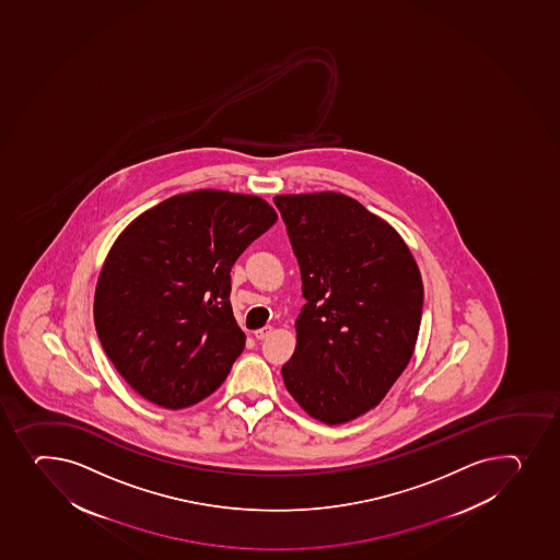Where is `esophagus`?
Wrapping results in <instances>:
<instances>
[{
  "instance_id": "34e87169",
  "label": "esophagus",
  "mask_w": 560,
  "mask_h": 560,
  "mask_svg": "<svg viewBox=\"0 0 560 560\" xmlns=\"http://www.w3.org/2000/svg\"><path fill=\"white\" fill-rule=\"evenodd\" d=\"M271 332H273V327L266 325V327H262V329L255 330V338H257V340H266V338H268Z\"/></svg>"
}]
</instances>
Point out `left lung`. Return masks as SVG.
Instances as JSON below:
<instances>
[{
    "label": "left lung",
    "mask_w": 560,
    "mask_h": 560,
    "mask_svg": "<svg viewBox=\"0 0 560 560\" xmlns=\"http://www.w3.org/2000/svg\"><path fill=\"white\" fill-rule=\"evenodd\" d=\"M306 303L283 381L301 408L343 424L375 408L402 375L421 327V271L402 236L341 192L273 198Z\"/></svg>",
    "instance_id": "left-lung-1"
}]
</instances>
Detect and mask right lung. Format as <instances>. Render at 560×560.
Segmentation results:
<instances>
[{
  "label": "right lung",
  "instance_id": "right-lung-1",
  "mask_svg": "<svg viewBox=\"0 0 560 560\" xmlns=\"http://www.w3.org/2000/svg\"><path fill=\"white\" fill-rule=\"evenodd\" d=\"M276 220L262 198L192 190L117 236L93 316L106 357L141 397L179 410L225 381L246 341L231 308V266Z\"/></svg>",
  "mask_w": 560,
  "mask_h": 560
}]
</instances>
